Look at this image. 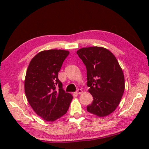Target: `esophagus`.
<instances>
[{"label":"esophagus","instance_id":"obj_1","mask_svg":"<svg viewBox=\"0 0 149 149\" xmlns=\"http://www.w3.org/2000/svg\"><path fill=\"white\" fill-rule=\"evenodd\" d=\"M83 93V90H82L81 89H78V90L75 92V93L76 94V95L81 94V93Z\"/></svg>","mask_w":149,"mask_h":149}]
</instances>
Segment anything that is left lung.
Segmentation results:
<instances>
[{"label": "left lung", "instance_id": "1", "mask_svg": "<svg viewBox=\"0 0 149 149\" xmlns=\"http://www.w3.org/2000/svg\"><path fill=\"white\" fill-rule=\"evenodd\" d=\"M86 66L87 86L93 101L87 111L106 116L116 109L125 89L124 76L115 56L103 47H91L77 51Z\"/></svg>", "mask_w": 149, "mask_h": 149}]
</instances>
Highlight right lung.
Masks as SVG:
<instances>
[{"label": "right lung", "instance_id": "add662e5", "mask_svg": "<svg viewBox=\"0 0 149 149\" xmlns=\"http://www.w3.org/2000/svg\"><path fill=\"white\" fill-rule=\"evenodd\" d=\"M69 54L64 50L39 52L31 59L25 79V93L38 115L47 121H54L67 112L72 95L63 90L58 72Z\"/></svg>", "mask_w": 149, "mask_h": 149}]
</instances>
